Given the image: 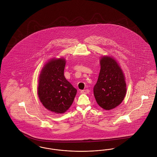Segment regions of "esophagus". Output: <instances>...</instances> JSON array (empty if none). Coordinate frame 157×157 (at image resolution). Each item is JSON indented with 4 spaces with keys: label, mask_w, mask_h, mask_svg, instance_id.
<instances>
[{
    "label": "esophagus",
    "mask_w": 157,
    "mask_h": 157,
    "mask_svg": "<svg viewBox=\"0 0 157 157\" xmlns=\"http://www.w3.org/2000/svg\"><path fill=\"white\" fill-rule=\"evenodd\" d=\"M81 92L82 94H88V93L90 92V90H88V89L82 90L81 91Z\"/></svg>",
    "instance_id": "34e87169"
}]
</instances>
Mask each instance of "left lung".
Wrapping results in <instances>:
<instances>
[{"mask_svg": "<svg viewBox=\"0 0 157 157\" xmlns=\"http://www.w3.org/2000/svg\"><path fill=\"white\" fill-rule=\"evenodd\" d=\"M100 65L94 94L98 104L105 110H111L121 104L125 97V76L119 64L111 56L102 57Z\"/></svg>", "mask_w": 157, "mask_h": 157, "instance_id": "obj_1", "label": "left lung"}]
</instances>
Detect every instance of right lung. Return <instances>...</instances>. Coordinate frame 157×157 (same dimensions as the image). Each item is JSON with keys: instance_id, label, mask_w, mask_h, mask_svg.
Returning a JSON list of instances; mask_svg holds the SVG:
<instances>
[{"instance_id": "add662e5", "label": "right lung", "mask_w": 157, "mask_h": 157, "mask_svg": "<svg viewBox=\"0 0 157 157\" xmlns=\"http://www.w3.org/2000/svg\"><path fill=\"white\" fill-rule=\"evenodd\" d=\"M66 60L52 59L45 64L39 79L37 94L41 103L56 113L66 112L72 104L77 90L64 76Z\"/></svg>"}]
</instances>
